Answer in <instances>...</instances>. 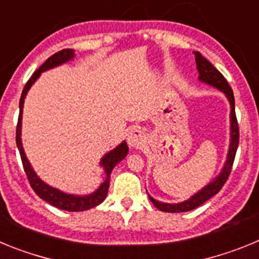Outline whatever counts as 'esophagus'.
Listing matches in <instances>:
<instances>
[{"label": "esophagus", "instance_id": "34e87169", "mask_svg": "<svg viewBox=\"0 0 259 259\" xmlns=\"http://www.w3.org/2000/svg\"><path fill=\"white\" fill-rule=\"evenodd\" d=\"M144 140H145V136H144V132L140 128H132L128 134L127 141L132 148H139L144 143Z\"/></svg>", "mask_w": 259, "mask_h": 259}]
</instances>
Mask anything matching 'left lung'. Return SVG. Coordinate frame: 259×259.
<instances>
[{"label": "left lung", "mask_w": 259, "mask_h": 259, "mask_svg": "<svg viewBox=\"0 0 259 259\" xmlns=\"http://www.w3.org/2000/svg\"><path fill=\"white\" fill-rule=\"evenodd\" d=\"M193 53L194 57H196V65H197L198 70V80L202 81V83L209 84V85L219 89L221 92H223L231 105L230 148H228L227 159H226V163H224L221 174H219L212 182H210L209 184L205 185L202 189H200L197 193H194L191 198H188V200L178 203H167L154 200L152 196H149V200L152 201L153 205H154L157 209H159L161 211L164 212L189 211V210H193L196 209V207L200 206V205H202L203 202H206L209 198H211L212 196H215V194L218 193L222 189V187L224 185V183L227 182L228 176H230L231 170H232L233 161H235V155H236L237 146H239V124H237L236 114H235V97H233L232 89H231L230 84L227 83V80L224 79L223 75H222L221 72H219L206 58H205V57L201 56V53Z\"/></svg>", "instance_id": "left-lung-1"}]
</instances>
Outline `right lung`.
Masks as SVG:
<instances>
[{
    "label": "right lung",
    "instance_id": "add662e5",
    "mask_svg": "<svg viewBox=\"0 0 259 259\" xmlns=\"http://www.w3.org/2000/svg\"><path fill=\"white\" fill-rule=\"evenodd\" d=\"M75 57V52L72 49H63L61 52L53 54L50 58H48L45 61L44 65H41L40 68L33 72V75L31 76V79L27 81V84L24 85L23 89L22 96H20L19 101V118H18V125H17V146L19 149L20 158H22L23 168L26 171V175L28 178V182L31 184L32 189L35 191V193L37 194L38 197L42 198L44 201H47L48 203L53 205V206L58 207L61 210H66V211H84V210L92 209V207L97 206L102 201L106 198L107 191H109V184H110V174L113 171L114 167L119 163V162L124 159L125 155L128 154V145L125 141L119 144L116 148H114L113 150H110L109 153L104 155L101 158V164L104 167L105 171V178L104 182L101 183V185L96 189L92 193L85 194V196H77V194H68L65 192L59 191L57 188H53L49 184L44 183L37 176V174L35 172V170L32 168L31 163H29L28 158L26 157V153L23 149L22 145V118H23V105H24V100H26V96L28 93L29 88L33 85L36 80L40 77L41 72L44 71L50 70V68H54L57 66H61L66 62L71 61V59Z\"/></svg>",
    "mask_w": 259,
    "mask_h": 259
}]
</instances>
